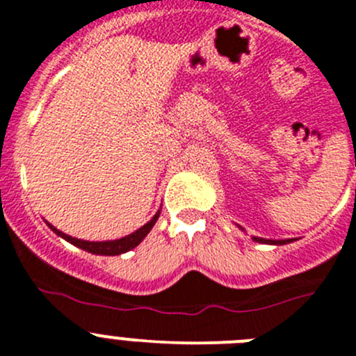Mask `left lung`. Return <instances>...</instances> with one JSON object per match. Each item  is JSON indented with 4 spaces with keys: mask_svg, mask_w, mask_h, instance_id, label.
Wrapping results in <instances>:
<instances>
[{
    "mask_svg": "<svg viewBox=\"0 0 356 356\" xmlns=\"http://www.w3.org/2000/svg\"><path fill=\"white\" fill-rule=\"evenodd\" d=\"M253 241H257V243H269V245H286V243H290V239H277V241H273V239L253 238Z\"/></svg>",
    "mask_w": 356,
    "mask_h": 356,
    "instance_id": "1",
    "label": "left lung"
}]
</instances>
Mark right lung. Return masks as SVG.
<instances>
[{
	"mask_svg": "<svg viewBox=\"0 0 356 356\" xmlns=\"http://www.w3.org/2000/svg\"><path fill=\"white\" fill-rule=\"evenodd\" d=\"M157 218H159V213L150 220V222L145 223L141 229H138L136 232H133V234L125 236V238H122V239H115V241H101V243L82 241V239L71 238V236L57 231L56 227H52L50 223H49V227L52 229L54 232H56L57 236H60V238H64L66 241H70L71 245L79 246V248L86 250V252H89V253H96V255H120V253H125V252H129V250L136 248V246L143 241L145 236L152 231V227L155 225Z\"/></svg>",
	"mask_w": 356,
	"mask_h": 356,
	"instance_id": "obj_1",
	"label": "right lung"
}]
</instances>
